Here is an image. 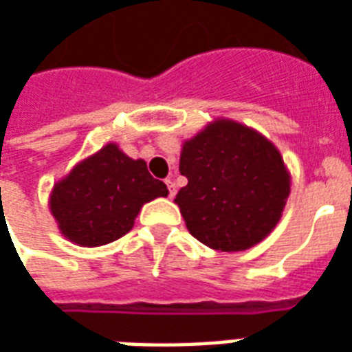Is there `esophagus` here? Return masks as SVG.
<instances>
[{"label":"esophagus","mask_w":352,"mask_h":352,"mask_svg":"<svg viewBox=\"0 0 352 352\" xmlns=\"http://www.w3.org/2000/svg\"><path fill=\"white\" fill-rule=\"evenodd\" d=\"M166 186H168V192H169V197L175 196V183L171 181V179H166Z\"/></svg>","instance_id":"esophagus-1"}]
</instances>
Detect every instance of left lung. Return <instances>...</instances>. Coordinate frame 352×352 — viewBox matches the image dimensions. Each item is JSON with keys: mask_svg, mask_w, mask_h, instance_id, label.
<instances>
[{"mask_svg": "<svg viewBox=\"0 0 352 352\" xmlns=\"http://www.w3.org/2000/svg\"><path fill=\"white\" fill-rule=\"evenodd\" d=\"M188 184L175 203L190 235L220 252H241L274 229L289 197V173L278 149L256 130L216 121L183 145Z\"/></svg>", "mask_w": 352, "mask_h": 352, "instance_id": "1", "label": "left lung"}]
</instances>
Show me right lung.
Listing matches in <instances>:
<instances>
[{
  "mask_svg": "<svg viewBox=\"0 0 352 352\" xmlns=\"http://www.w3.org/2000/svg\"><path fill=\"white\" fill-rule=\"evenodd\" d=\"M164 196L166 184L151 175L147 164L108 143L54 186L50 209L69 241L102 246L129 233L143 203Z\"/></svg>",
  "mask_w": 352,
  "mask_h": 352,
  "instance_id": "1",
  "label": "right lung"
}]
</instances>
